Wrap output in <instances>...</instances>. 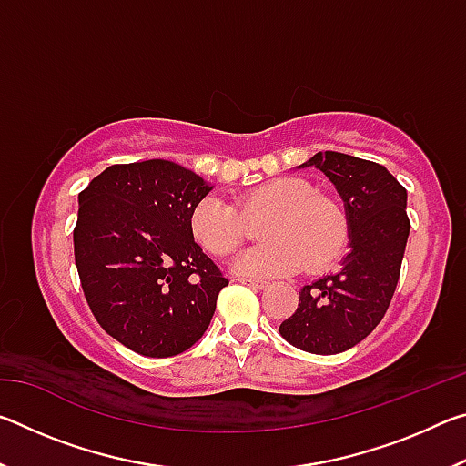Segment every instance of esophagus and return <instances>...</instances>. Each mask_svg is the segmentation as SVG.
Segmentation results:
<instances>
[{
  "instance_id": "esophagus-1",
  "label": "esophagus",
  "mask_w": 466,
  "mask_h": 466,
  "mask_svg": "<svg viewBox=\"0 0 466 466\" xmlns=\"http://www.w3.org/2000/svg\"><path fill=\"white\" fill-rule=\"evenodd\" d=\"M238 283H242V286H248V288H257V289H263V288H267V281H261V279H250V278H238Z\"/></svg>"
}]
</instances>
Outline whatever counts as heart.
<instances>
[{"instance_id": "1", "label": "heart", "mask_w": 466, "mask_h": 466, "mask_svg": "<svg viewBox=\"0 0 466 466\" xmlns=\"http://www.w3.org/2000/svg\"><path fill=\"white\" fill-rule=\"evenodd\" d=\"M240 208L224 197L208 195L191 211L193 238L214 257H228L247 238V218L267 216L265 244L252 247L234 261L244 278H278L306 267L317 271L335 261L347 240L341 208L312 183L296 177L271 178L240 197Z\"/></svg>"}]
</instances>
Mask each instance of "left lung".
<instances>
[{
    "instance_id": "8db88e82",
    "label": "left lung",
    "mask_w": 466,
    "mask_h": 466,
    "mask_svg": "<svg viewBox=\"0 0 466 466\" xmlns=\"http://www.w3.org/2000/svg\"><path fill=\"white\" fill-rule=\"evenodd\" d=\"M306 167L325 172L341 195L350 252L341 271L302 288L279 333L298 350L335 356L364 341L389 310L411 228L407 191L382 164L350 154L319 152Z\"/></svg>"
}]
</instances>
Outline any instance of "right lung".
Masks as SVG:
<instances>
[{
	"label": "right lung",
	"mask_w": 466,
	"mask_h": 466,
	"mask_svg": "<svg viewBox=\"0 0 466 466\" xmlns=\"http://www.w3.org/2000/svg\"><path fill=\"white\" fill-rule=\"evenodd\" d=\"M211 187L168 160L113 164L80 193L74 255L94 319L147 358L183 353L208 330L228 279L193 240Z\"/></svg>",
	"instance_id": "add662e5"
}]
</instances>
